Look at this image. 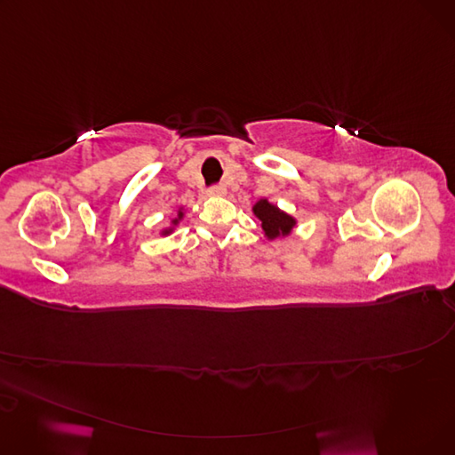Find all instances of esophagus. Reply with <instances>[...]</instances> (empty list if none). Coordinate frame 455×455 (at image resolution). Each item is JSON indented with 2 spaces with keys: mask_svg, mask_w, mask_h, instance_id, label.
Returning <instances> with one entry per match:
<instances>
[{
  "mask_svg": "<svg viewBox=\"0 0 455 455\" xmlns=\"http://www.w3.org/2000/svg\"><path fill=\"white\" fill-rule=\"evenodd\" d=\"M227 194V188L223 184H215L212 188H208V196L210 197H223Z\"/></svg>",
  "mask_w": 455,
  "mask_h": 455,
  "instance_id": "esophagus-1",
  "label": "esophagus"
}]
</instances>
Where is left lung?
Returning <instances> with one entry per match:
<instances>
[{
    "mask_svg": "<svg viewBox=\"0 0 455 455\" xmlns=\"http://www.w3.org/2000/svg\"><path fill=\"white\" fill-rule=\"evenodd\" d=\"M252 212L261 221V228H264L267 240H276L280 235H290L297 225L295 218H291L290 213H285L267 199H259L252 206Z\"/></svg>",
    "mask_w": 455,
    "mask_h": 455,
    "instance_id": "obj_1",
    "label": "left lung"
}]
</instances>
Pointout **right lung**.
Here are the masks:
<instances>
[{"label":"right lung","instance_id":"right-lung-1","mask_svg":"<svg viewBox=\"0 0 455 455\" xmlns=\"http://www.w3.org/2000/svg\"><path fill=\"white\" fill-rule=\"evenodd\" d=\"M182 218H184V210L180 208V210H179V213H177V218H175V220H172V227H170V228H164V230H162V235L172 234V232H173V228L180 223V220H182Z\"/></svg>","mask_w":455,"mask_h":455}]
</instances>
